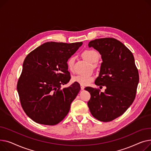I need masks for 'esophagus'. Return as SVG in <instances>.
Returning a JSON list of instances; mask_svg holds the SVG:
<instances>
[{
  "mask_svg": "<svg viewBox=\"0 0 151 151\" xmlns=\"http://www.w3.org/2000/svg\"><path fill=\"white\" fill-rule=\"evenodd\" d=\"M81 90H83L84 88H85L84 86H83V85H81Z\"/></svg>",
  "mask_w": 151,
  "mask_h": 151,
  "instance_id": "esophagus-1",
  "label": "esophagus"
}]
</instances>
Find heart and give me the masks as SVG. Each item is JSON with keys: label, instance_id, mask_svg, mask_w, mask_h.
I'll return each instance as SVG.
<instances>
[{"label": "heart", "instance_id": "heart-1", "mask_svg": "<svg viewBox=\"0 0 151 151\" xmlns=\"http://www.w3.org/2000/svg\"><path fill=\"white\" fill-rule=\"evenodd\" d=\"M82 55L84 59L93 64L97 63V62L99 61L100 58V55L99 54V53L93 49H87L84 50L82 52ZM75 60V57L72 56L69 57L66 61L68 69L70 71H73L74 70ZM72 80L73 82H77L79 84H81V85L86 86L93 81V77L90 75L78 74L73 76Z\"/></svg>", "mask_w": 151, "mask_h": 151}]
</instances>
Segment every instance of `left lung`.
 <instances>
[{"instance_id":"left-lung-1","label":"left lung","mask_w":151,"mask_h":151,"mask_svg":"<svg viewBox=\"0 0 151 151\" xmlns=\"http://www.w3.org/2000/svg\"><path fill=\"white\" fill-rule=\"evenodd\" d=\"M88 46L98 50L103 61L95 84L107 88L103 93L99 88H85L91 94L88 106L96 119L110 122L122 115L134 102L139 82L138 70L132 52L116 39H96Z\"/></svg>"}]
</instances>
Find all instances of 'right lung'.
I'll use <instances>...</instances> for the list:
<instances>
[{
  "label": "right lung",
  "mask_w": 151,
  "mask_h": 151,
  "mask_svg": "<svg viewBox=\"0 0 151 151\" xmlns=\"http://www.w3.org/2000/svg\"><path fill=\"white\" fill-rule=\"evenodd\" d=\"M82 44L47 42L25 57L17 90L24 112L35 122L56 125L69 113L81 86L61 87L70 79L66 61Z\"/></svg>",
  "instance_id": "add662e5"
}]
</instances>
